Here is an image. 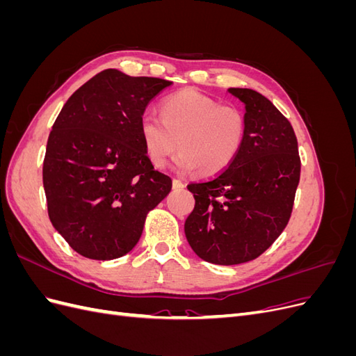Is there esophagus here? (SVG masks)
Returning <instances> with one entry per match:
<instances>
[{
	"label": "esophagus",
	"instance_id": "34e87169",
	"mask_svg": "<svg viewBox=\"0 0 356 356\" xmlns=\"http://www.w3.org/2000/svg\"><path fill=\"white\" fill-rule=\"evenodd\" d=\"M184 187H186V186L182 184V182H181L179 179H174V181H172V188H174V190H182Z\"/></svg>",
	"mask_w": 356,
	"mask_h": 356
}]
</instances>
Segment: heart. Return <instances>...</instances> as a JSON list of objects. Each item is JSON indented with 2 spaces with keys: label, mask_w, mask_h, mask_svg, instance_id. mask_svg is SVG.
I'll return each mask as SVG.
<instances>
[{
  "label": "heart",
  "mask_w": 356,
  "mask_h": 356,
  "mask_svg": "<svg viewBox=\"0 0 356 356\" xmlns=\"http://www.w3.org/2000/svg\"><path fill=\"white\" fill-rule=\"evenodd\" d=\"M143 143L153 165L163 168L179 148V172L197 170L212 177L227 169L238 157L246 134L243 113L220 105L195 89H184L161 104V117L145 113L139 122Z\"/></svg>",
  "instance_id": "obj_1"
}]
</instances>
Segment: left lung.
I'll list each match as a JSON object with an SVG mask.
<instances>
[{
    "label": "left lung",
    "instance_id": "8db88e82",
    "mask_svg": "<svg viewBox=\"0 0 356 356\" xmlns=\"http://www.w3.org/2000/svg\"><path fill=\"white\" fill-rule=\"evenodd\" d=\"M245 105L246 134L233 163L187 188L196 199L186 238L202 260L233 266L260 257L289 221L300 181L294 129L266 96L230 88Z\"/></svg>",
    "mask_w": 356,
    "mask_h": 356
}]
</instances>
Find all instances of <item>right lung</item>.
<instances>
[{
    "label": "right lung",
    "instance_id": "add662e5",
    "mask_svg": "<svg viewBox=\"0 0 356 356\" xmlns=\"http://www.w3.org/2000/svg\"><path fill=\"white\" fill-rule=\"evenodd\" d=\"M172 81L105 70L75 90L49 135L42 186L53 227L75 252L114 260L138 243L172 179L147 156L139 122Z\"/></svg>",
    "mask_w": 356,
    "mask_h": 356
}]
</instances>
